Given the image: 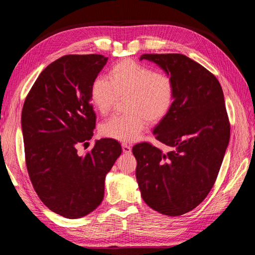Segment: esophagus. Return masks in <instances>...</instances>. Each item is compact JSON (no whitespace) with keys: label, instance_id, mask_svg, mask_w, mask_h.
Instances as JSON below:
<instances>
[{"label":"esophagus","instance_id":"obj_1","mask_svg":"<svg viewBox=\"0 0 255 255\" xmlns=\"http://www.w3.org/2000/svg\"><path fill=\"white\" fill-rule=\"evenodd\" d=\"M122 151L125 154H130V152H132V148H130V145L128 144V143H122Z\"/></svg>","mask_w":255,"mask_h":255}]
</instances>
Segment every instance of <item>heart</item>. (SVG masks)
<instances>
[{"mask_svg": "<svg viewBox=\"0 0 255 255\" xmlns=\"http://www.w3.org/2000/svg\"><path fill=\"white\" fill-rule=\"evenodd\" d=\"M127 97L125 116H115L100 127L104 137L133 141L139 137L146 120L156 123L171 111L175 99L172 78L155 72L133 59H122L112 66L107 78H98L90 88V99L100 115H107L118 98Z\"/></svg>", "mask_w": 255, "mask_h": 255, "instance_id": "heart-1", "label": "heart"}]
</instances>
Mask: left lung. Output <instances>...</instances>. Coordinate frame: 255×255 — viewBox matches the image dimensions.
<instances>
[{"label": "left lung", "instance_id": "8db88e82", "mask_svg": "<svg viewBox=\"0 0 255 255\" xmlns=\"http://www.w3.org/2000/svg\"><path fill=\"white\" fill-rule=\"evenodd\" d=\"M172 78L171 111L153 128L170 146L164 153L148 142L133 146L136 179L154 211L181 216L197 207L217 179L230 140V123L218 80L183 54H142Z\"/></svg>", "mask_w": 255, "mask_h": 255}]
</instances>
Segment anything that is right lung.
Instances as JSON below:
<instances>
[{
    "label": "right lung",
    "instance_id": "obj_1",
    "mask_svg": "<svg viewBox=\"0 0 255 255\" xmlns=\"http://www.w3.org/2000/svg\"><path fill=\"white\" fill-rule=\"evenodd\" d=\"M107 59L98 54L58 58L38 76L23 105L29 179L43 204L68 219L101 204L106 174L122 152L117 140L102 138L85 155L78 153L94 136L90 88Z\"/></svg>",
    "mask_w": 255,
    "mask_h": 255
}]
</instances>
